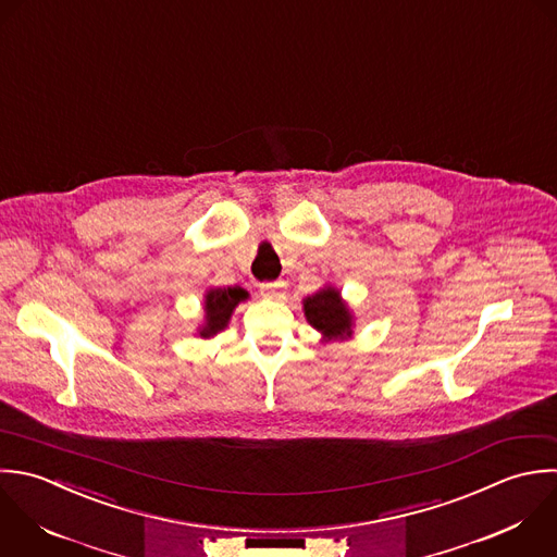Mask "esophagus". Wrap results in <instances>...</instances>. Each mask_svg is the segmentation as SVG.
Wrapping results in <instances>:
<instances>
[{
	"label": "esophagus",
	"mask_w": 557,
	"mask_h": 557,
	"mask_svg": "<svg viewBox=\"0 0 557 557\" xmlns=\"http://www.w3.org/2000/svg\"><path fill=\"white\" fill-rule=\"evenodd\" d=\"M282 286H284L282 282H262L260 284V295L269 297V299H275V297H280Z\"/></svg>",
	"instance_id": "34e87169"
}]
</instances>
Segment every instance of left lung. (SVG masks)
Instances as JSON below:
<instances>
[{
	"label": "left lung",
	"mask_w": 557,
	"mask_h": 557,
	"mask_svg": "<svg viewBox=\"0 0 557 557\" xmlns=\"http://www.w3.org/2000/svg\"><path fill=\"white\" fill-rule=\"evenodd\" d=\"M308 323L327 338H343L351 334V314L341 301L338 290L323 288L304 301Z\"/></svg>",
	"instance_id": "8db88e82"
}]
</instances>
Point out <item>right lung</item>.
<instances>
[{"label": "right lung", "mask_w": 557, "mask_h": 557, "mask_svg": "<svg viewBox=\"0 0 557 557\" xmlns=\"http://www.w3.org/2000/svg\"><path fill=\"white\" fill-rule=\"evenodd\" d=\"M245 297H247V293L243 288H238V286L208 290V295H206V325H203V330L199 334L203 338H210L216 332H221L227 325V321L232 317V310Z\"/></svg>", "instance_id": "obj_1"}]
</instances>
